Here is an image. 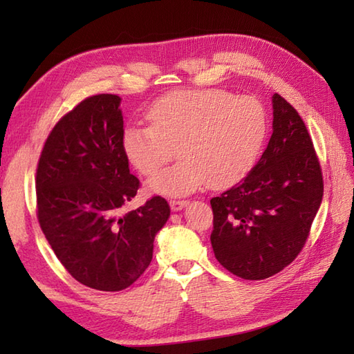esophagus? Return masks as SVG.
I'll list each match as a JSON object with an SVG mask.
<instances>
[{
	"instance_id": "34e87169",
	"label": "esophagus",
	"mask_w": 354,
	"mask_h": 354,
	"mask_svg": "<svg viewBox=\"0 0 354 354\" xmlns=\"http://www.w3.org/2000/svg\"><path fill=\"white\" fill-rule=\"evenodd\" d=\"M187 205H189V201H176V199L170 201V208L173 212H181V209L185 208Z\"/></svg>"
}]
</instances>
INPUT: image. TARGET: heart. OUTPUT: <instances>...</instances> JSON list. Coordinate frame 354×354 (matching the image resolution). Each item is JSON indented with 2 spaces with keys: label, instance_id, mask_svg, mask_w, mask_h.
I'll use <instances>...</instances> for the list:
<instances>
[{
  "label": "heart",
  "instance_id": "heart-1",
  "mask_svg": "<svg viewBox=\"0 0 354 354\" xmlns=\"http://www.w3.org/2000/svg\"><path fill=\"white\" fill-rule=\"evenodd\" d=\"M150 124L126 127L124 155L141 175L167 162L176 146L181 158L150 179L149 189L169 196L196 192L208 181L223 189L251 170L266 137L263 104L250 95L222 89H179L162 95L147 111Z\"/></svg>",
  "mask_w": 354,
  "mask_h": 354
}]
</instances>
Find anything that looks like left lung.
I'll use <instances>...</instances> for the list:
<instances>
[{
	"instance_id": "left-lung-1",
	"label": "left lung",
	"mask_w": 354,
	"mask_h": 354,
	"mask_svg": "<svg viewBox=\"0 0 354 354\" xmlns=\"http://www.w3.org/2000/svg\"><path fill=\"white\" fill-rule=\"evenodd\" d=\"M272 135L248 175L209 201L217 261L245 280H265L297 259L324 193L322 171L303 118L272 95Z\"/></svg>"
}]
</instances>
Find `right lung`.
Listing matches in <instances>:
<instances>
[{"label":"right lung","mask_w":354,"mask_h":354,"mask_svg":"<svg viewBox=\"0 0 354 354\" xmlns=\"http://www.w3.org/2000/svg\"><path fill=\"white\" fill-rule=\"evenodd\" d=\"M120 102L115 94L82 100L53 127L36 169V214L45 239L73 278L104 292L138 280L170 216L161 196L123 213L140 181L122 146Z\"/></svg>","instance_id":"right-lung-1"}]
</instances>
